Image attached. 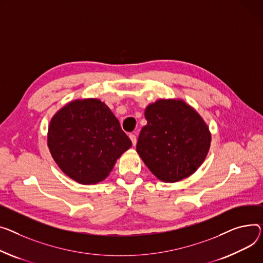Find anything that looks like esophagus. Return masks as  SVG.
Returning a JSON list of instances; mask_svg holds the SVG:
<instances>
[{
  "instance_id": "obj_1",
  "label": "esophagus",
  "mask_w": 263,
  "mask_h": 263,
  "mask_svg": "<svg viewBox=\"0 0 263 263\" xmlns=\"http://www.w3.org/2000/svg\"><path fill=\"white\" fill-rule=\"evenodd\" d=\"M129 137H130V139H131L132 144L135 146V145H136V135H135V133H131V134L129 135Z\"/></svg>"
}]
</instances>
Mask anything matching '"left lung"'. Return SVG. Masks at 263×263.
Instances as JSON below:
<instances>
[{
	"label": "left lung",
	"mask_w": 263,
	"mask_h": 263,
	"mask_svg": "<svg viewBox=\"0 0 263 263\" xmlns=\"http://www.w3.org/2000/svg\"><path fill=\"white\" fill-rule=\"evenodd\" d=\"M148 124L136 151L154 176L174 183L191 176L204 162L212 136L202 117L182 100H157L145 111Z\"/></svg>",
	"instance_id": "8db88e82"
}]
</instances>
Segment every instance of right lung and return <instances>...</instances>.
<instances>
[{"instance_id": "obj_1", "label": "right lung", "mask_w": 263, "mask_h": 263, "mask_svg": "<svg viewBox=\"0 0 263 263\" xmlns=\"http://www.w3.org/2000/svg\"><path fill=\"white\" fill-rule=\"evenodd\" d=\"M48 148L67 177L84 185L106 179L132 142L99 99L75 100L50 120Z\"/></svg>"}]
</instances>
